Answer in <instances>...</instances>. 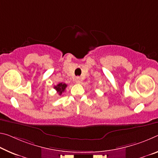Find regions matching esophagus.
<instances>
[{
  "label": "esophagus",
  "instance_id": "obj_1",
  "mask_svg": "<svg viewBox=\"0 0 158 158\" xmlns=\"http://www.w3.org/2000/svg\"><path fill=\"white\" fill-rule=\"evenodd\" d=\"M75 81H76V83H80L81 82V78L79 77H77L75 78Z\"/></svg>",
  "mask_w": 158,
  "mask_h": 158
}]
</instances>
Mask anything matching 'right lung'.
I'll list each match as a JSON object with an SVG mask.
<instances>
[{
  "label": "right lung",
  "mask_w": 158,
  "mask_h": 158,
  "mask_svg": "<svg viewBox=\"0 0 158 158\" xmlns=\"http://www.w3.org/2000/svg\"><path fill=\"white\" fill-rule=\"evenodd\" d=\"M67 86V85L66 84L59 83L57 85V86H54V89L56 90L57 92L58 93V94L60 95V96H61L62 93L65 91V89H66Z\"/></svg>",
  "instance_id": "obj_1"
}]
</instances>
